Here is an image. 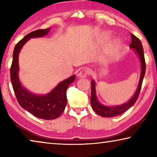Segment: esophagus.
<instances>
[{"mask_svg":"<svg viewBox=\"0 0 157 157\" xmlns=\"http://www.w3.org/2000/svg\"><path fill=\"white\" fill-rule=\"evenodd\" d=\"M90 73V70L89 68L84 67L82 69V70L79 71V73L78 74V76L79 78H86L88 74Z\"/></svg>","mask_w":157,"mask_h":157,"instance_id":"1","label":"esophagus"}]
</instances>
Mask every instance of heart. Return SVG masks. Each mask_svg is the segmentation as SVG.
<instances>
[{
    "instance_id": "obj_1",
    "label": "heart",
    "mask_w": 157,
    "mask_h": 157,
    "mask_svg": "<svg viewBox=\"0 0 157 157\" xmlns=\"http://www.w3.org/2000/svg\"><path fill=\"white\" fill-rule=\"evenodd\" d=\"M103 39H104V40H107V39H108V36H105V38ZM120 46L121 45L118 41L114 40L113 41H111L107 48V50H106V54H107V55L109 57L113 56V55H115L116 53H118V52L119 51Z\"/></svg>"
}]
</instances>
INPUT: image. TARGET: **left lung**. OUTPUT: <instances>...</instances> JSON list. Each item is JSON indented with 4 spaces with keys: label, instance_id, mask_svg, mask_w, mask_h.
I'll return each instance as SVG.
<instances>
[{
    "label": "left lung",
    "instance_id": "8db88e82",
    "mask_svg": "<svg viewBox=\"0 0 157 157\" xmlns=\"http://www.w3.org/2000/svg\"><path fill=\"white\" fill-rule=\"evenodd\" d=\"M132 36V44H130V47L136 50L137 54L139 55V57L140 59V63H141V73H140V78L139 80V84L138 86V89L136 91V94H134V96L131 100H129L124 104L117 106V107H107L98 102L97 100L96 95H95V82L93 80L91 82V105L95 113H97L98 115L102 117H114L119 116L129 109L130 107H132L134 103L137 100L139 95L140 94V89H141L142 83L143 78H144L145 73V60L144 57V52H143V48L142 46L141 41L140 39L136 37L134 34H131Z\"/></svg>",
    "mask_w": 157,
    "mask_h": 157
}]
</instances>
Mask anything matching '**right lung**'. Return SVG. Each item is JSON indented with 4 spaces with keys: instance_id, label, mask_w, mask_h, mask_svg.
Returning <instances> with one entry per match:
<instances>
[{
    "instance_id": "1",
    "label": "right lung",
    "mask_w": 157,
    "mask_h": 157,
    "mask_svg": "<svg viewBox=\"0 0 157 157\" xmlns=\"http://www.w3.org/2000/svg\"><path fill=\"white\" fill-rule=\"evenodd\" d=\"M50 28L40 29L28 34L16 45L13 52V59L10 68V78L13 89L18 104L28 112L37 118L44 120H53L59 117L64 111L67 99L66 90L75 80V75L65 79L46 95H36L29 92L22 86L18 77V53L26 42L30 38L46 35Z\"/></svg>"
}]
</instances>
